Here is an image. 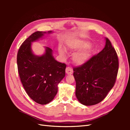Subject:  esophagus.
<instances>
[{"mask_svg": "<svg viewBox=\"0 0 130 130\" xmlns=\"http://www.w3.org/2000/svg\"><path fill=\"white\" fill-rule=\"evenodd\" d=\"M73 72V69L71 67H67L66 68V73L67 74H71Z\"/></svg>", "mask_w": 130, "mask_h": 130, "instance_id": "34e87169", "label": "esophagus"}]
</instances>
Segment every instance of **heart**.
I'll return each mask as SVG.
<instances>
[{"instance_id": "heart-1", "label": "heart", "mask_w": 130, "mask_h": 130, "mask_svg": "<svg viewBox=\"0 0 130 130\" xmlns=\"http://www.w3.org/2000/svg\"><path fill=\"white\" fill-rule=\"evenodd\" d=\"M89 46V43L87 41L82 40H74L68 42L67 47L70 50H79L88 47ZM60 54L64 55L65 50L62 48H59ZM91 55V50L90 48H87L84 50L77 52L74 55V62L77 65H82L86 62L89 59Z\"/></svg>"}]
</instances>
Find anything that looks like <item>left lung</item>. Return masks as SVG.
I'll use <instances>...</instances> for the list:
<instances>
[{"label": "left lung", "mask_w": 130, "mask_h": 130, "mask_svg": "<svg viewBox=\"0 0 130 130\" xmlns=\"http://www.w3.org/2000/svg\"><path fill=\"white\" fill-rule=\"evenodd\" d=\"M106 40V46L99 54L73 68L76 96L85 106L102 102L116 81L119 67L118 56L111 41L107 38Z\"/></svg>", "instance_id": "1"}]
</instances>
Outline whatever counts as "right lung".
Here are the masks:
<instances>
[{
    "instance_id": "right-lung-1",
    "label": "right lung",
    "mask_w": 130,
    "mask_h": 130,
    "mask_svg": "<svg viewBox=\"0 0 130 130\" xmlns=\"http://www.w3.org/2000/svg\"><path fill=\"white\" fill-rule=\"evenodd\" d=\"M46 33L32 34L22 44L17 57L19 75L26 93L32 100L42 105L50 103L56 95L57 84L64 78L67 67L65 63L55 60L52 49L47 47L42 56L32 54L31 42Z\"/></svg>"
}]
</instances>
